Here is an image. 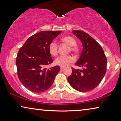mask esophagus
<instances>
[{
    "label": "esophagus",
    "mask_w": 121,
    "mask_h": 121,
    "mask_svg": "<svg viewBox=\"0 0 121 121\" xmlns=\"http://www.w3.org/2000/svg\"><path fill=\"white\" fill-rule=\"evenodd\" d=\"M64 67H63V66H60V69L61 70H62V69H63L64 68Z\"/></svg>",
    "instance_id": "obj_1"
}]
</instances>
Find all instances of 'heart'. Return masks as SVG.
<instances>
[{
    "mask_svg": "<svg viewBox=\"0 0 121 121\" xmlns=\"http://www.w3.org/2000/svg\"><path fill=\"white\" fill-rule=\"evenodd\" d=\"M63 42L66 43L70 46V51L73 52H78V48L76 46L77 42L73 37L71 36H65L62 39ZM48 49L49 53L52 56H55L58 53V45L56 41H52L49 44ZM74 61V58L71 56H60L55 59V64L60 66H67Z\"/></svg>",
    "mask_w": 121,
    "mask_h": 121,
    "instance_id": "obj_1",
    "label": "heart"
}]
</instances>
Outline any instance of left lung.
<instances>
[{"label":"left lung","instance_id":"8db88e82","mask_svg":"<svg viewBox=\"0 0 121 121\" xmlns=\"http://www.w3.org/2000/svg\"><path fill=\"white\" fill-rule=\"evenodd\" d=\"M72 33L80 39L83 47L75 65L84 68H72V73L68 80L76 90L89 91L95 89L105 76L106 57L101 46L87 33L80 30H73Z\"/></svg>","mask_w":121,"mask_h":121}]
</instances>
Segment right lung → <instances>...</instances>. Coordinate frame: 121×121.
<instances>
[{
	"label": "right lung",
	"instance_id": "right-lung-1",
	"mask_svg": "<svg viewBox=\"0 0 121 121\" xmlns=\"http://www.w3.org/2000/svg\"><path fill=\"white\" fill-rule=\"evenodd\" d=\"M61 31H41L27 39L16 57L17 75L22 85L34 92L47 90L53 83L59 72V65L46 68L53 59L48 46Z\"/></svg>",
	"mask_w": 121,
	"mask_h": 121
}]
</instances>
